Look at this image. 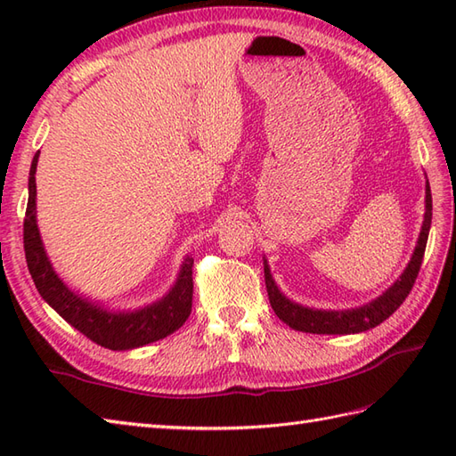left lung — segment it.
<instances>
[{
  "instance_id": "1",
  "label": "left lung",
  "mask_w": 456,
  "mask_h": 456,
  "mask_svg": "<svg viewBox=\"0 0 456 456\" xmlns=\"http://www.w3.org/2000/svg\"><path fill=\"white\" fill-rule=\"evenodd\" d=\"M431 216H433V200H431V188L428 183V190H425V221L421 227L418 247H415V253L410 260L408 268H405L402 278L388 289V292L374 299L372 304L358 309H351V312H315V309H307L289 302V299H286L282 294H280L273 276H270L268 265L265 263L266 292L274 314L282 319L286 325L296 329V331L317 333V335L361 333V331H368V329H372L376 325H380L405 302V297H408V294L411 292L415 278H418L421 263H423L425 247H428Z\"/></svg>"
}]
</instances>
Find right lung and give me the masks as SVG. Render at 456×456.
Here are the masks:
<instances>
[{
  "mask_svg": "<svg viewBox=\"0 0 456 456\" xmlns=\"http://www.w3.org/2000/svg\"><path fill=\"white\" fill-rule=\"evenodd\" d=\"M37 160L38 152L35 154L31 172H28V201L23 221V247L28 273H31L33 282L45 302L74 329H78L82 335L88 337L90 341L111 348V351H127V348L154 343L186 323V319L191 314L193 297L191 256L183 260L178 282L167 297L131 314L103 312L98 305H92L86 299L74 296L62 284V280L54 274L45 255L35 221Z\"/></svg>",
  "mask_w": 456,
  "mask_h": 456,
  "instance_id": "1",
  "label": "right lung"
}]
</instances>
